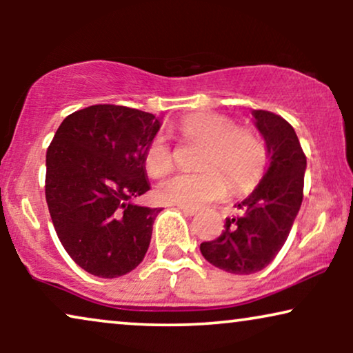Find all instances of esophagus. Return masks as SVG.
<instances>
[{
  "label": "esophagus",
  "mask_w": 353,
  "mask_h": 353,
  "mask_svg": "<svg viewBox=\"0 0 353 353\" xmlns=\"http://www.w3.org/2000/svg\"><path fill=\"white\" fill-rule=\"evenodd\" d=\"M178 209H180L183 214H186V215H194V214H197V207H186V205H178Z\"/></svg>",
  "instance_id": "34e87169"
}]
</instances>
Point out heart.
Instances as JSON below:
<instances>
[{"label":"heart","instance_id":"b5f03b06","mask_svg":"<svg viewBox=\"0 0 353 353\" xmlns=\"http://www.w3.org/2000/svg\"><path fill=\"white\" fill-rule=\"evenodd\" d=\"M176 130L188 141L204 144L197 161L202 172L176 173L162 181L157 197L165 204L199 207L225 196V177L236 191L249 190L262 178L268 151L255 130L236 127L230 117L215 112L185 115ZM144 167L156 178L172 170L173 152L165 138L156 137L149 143Z\"/></svg>","mask_w":353,"mask_h":353}]
</instances>
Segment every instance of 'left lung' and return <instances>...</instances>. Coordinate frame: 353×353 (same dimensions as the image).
I'll return each mask as SVG.
<instances>
[{
    "mask_svg": "<svg viewBox=\"0 0 353 353\" xmlns=\"http://www.w3.org/2000/svg\"><path fill=\"white\" fill-rule=\"evenodd\" d=\"M255 127L267 143L270 167L259 186L236 204L214 241L201 244L207 262L234 274L268 267L286 243L303 199L307 157L291 123L268 110H254Z\"/></svg>",
    "mask_w": 353,
    "mask_h": 353,
    "instance_id": "obj_1",
    "label": "left lung"
}]
</instances>
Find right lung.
<instances>
[{"label":"right lung","mask_w":353,"mask_h":353,"mask_svg":"<svg viewBox=\"0 0 353 353\" xmlns=\"http://www.w3.org/2000/svg\"><path fill=\"white\" fill-rule=\"evenodd\" d=\"M156 115L96 104L67 115L46 151L45 194L61 244L94 276L117 278L143 262L161 209L134 199L151 190L144 152Z\"/></svg>","instance_id":"obj_1"}]
</instances>
